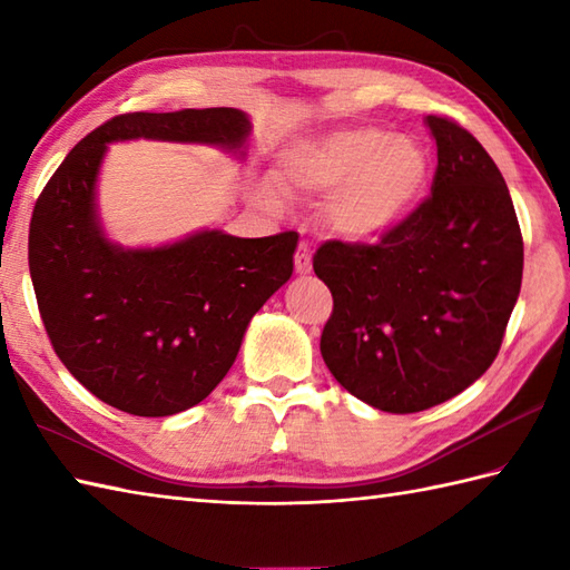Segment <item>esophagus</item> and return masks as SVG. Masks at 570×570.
<instances>
[{"label": "esophagus", "instance_id": "obj_1", "mask_svg": "<svg viewBox=\"0 0 570 570\" xmlns=\"http://www.w3.org/2000/svg\"><path fill=\"white\" fill-rule=\"evenodd\" d=\"M294 264H296V272L298 274H308L311 272V249H308V242H301L298 249H296V257H294Z\"/></svg>", "mask_w": 570, "mask_h": 570}]
</instances>
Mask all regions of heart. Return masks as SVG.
<instances>
[{
    "label": "heart",
    "mask_w": 570,
    "mask_h": 570,
    "mask_svg": "<svg viewBox=\"0 0 570 570\" xmlns=\"http://www.w3.org/2000/svg\"><path fill=\"white\" fill-rule=\"evenodd\" d=\"M429 171L421 141L377 127H343L286 149L276 184L286 193L331 196L325 215L337 233L370 239L404 220L426 188ZM259 198L269 208L282 205L274 188H264Z\"/></svg>",
    "instance_id": "1"
}]
</instances>
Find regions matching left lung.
<instances>
[{
	"mask_svg": "<svg viewBox=\"0 0 570 570\" xmlns=\"http://www.w3.org/2000/svg\"><path fill=\"white\" fill-rule=\"evenodd\" d=\"M431 196L377 245L328 239L313 272L333 294L321 355L362 402L414 414L485 374L522 288L524 242L498 164L455 119L426 115Z\"/></svg>",
	"mask_w": 570,
	"mask_h": 570,
	"instance_id": "8db88e82",
	"label": "left lung"
}]
</instances>
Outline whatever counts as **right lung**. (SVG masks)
Instances as JSON below:
<instances>
[{"label":"right lung","instance_id":"right-lung-1","mask_svg":"<svg viewBox=\"0 0 570 570\" xmlns=\"http://www.w3.org/2000/svg\"><path fill=\"white\" fill-rule=\"evenodd\" d=\"M233 107L127 112L78 141L33 205L29 272L56 355L100 402L135 416L200 404L239 353L254 313L294 272V229L257 239L220 229L156 249L107 242L95 180L110 141L168 139L239 149Z\"/></svg>","mask_w":570,"mask_h":570}]
</instances>
